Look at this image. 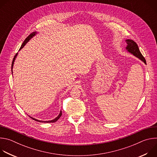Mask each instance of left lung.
Segmentation results:
<instances>
[{
    "instance_id": "1",
    "label": "left lung",
    "mask_w": 157,
    "mask_h": 157,
    "mask_svg": "<svg viewBox=\"0 0 157 157\" xmlns=\"http://www.w3.org/2000/svg\"><path fill=\"white\" fill-rule=\"evenodd\" d=\"M125 41H126L127 44V46L126 47V50H127V52H128L129 53H130L133 55L136 56L137 58H139L145 64H147L146 60H145V58L143 56V55H142V53H140V52L139 50V48L138 47L137 44L135 41H133L132 40L127 39Z\"/></svg>"
}]
</instances>
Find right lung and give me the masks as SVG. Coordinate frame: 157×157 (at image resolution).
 <instances>
[{
  "instance_id": "obj_1",
  "label": "right lung",
  "mask_w": 157,
  "mask_h": 157,
  "mask_svg": "<svg viewBox=\"0 0 157 157\" xmlns=\"http://www.w3.org/2000/svg\"><path fill=\"white\" fill-rule=\"evenodd\" d=\"M37 33V32H33V33H32L31 34H30L27 38H26V39L25 40V41H24V43H22V44H21V47H20V48L19 49V51L21 49V48H23L24 47V46L26 44V43L33 37V36H34ZM17 55H18V53H16V55H15V56H14V58H13V61H12V69H13V63H14V61H15V58H16V57H17ZM61 115H62V112H61V110L60 111V113H59V114L58 116V117H56L55 119H54L53 120H52V121H39V120H37V119H35V118H33V117H30V118H32L33 120H34V121H37V122H55L56 121H57L59 119V117L61 116Z\"/></svg>"
}]
</instances>
